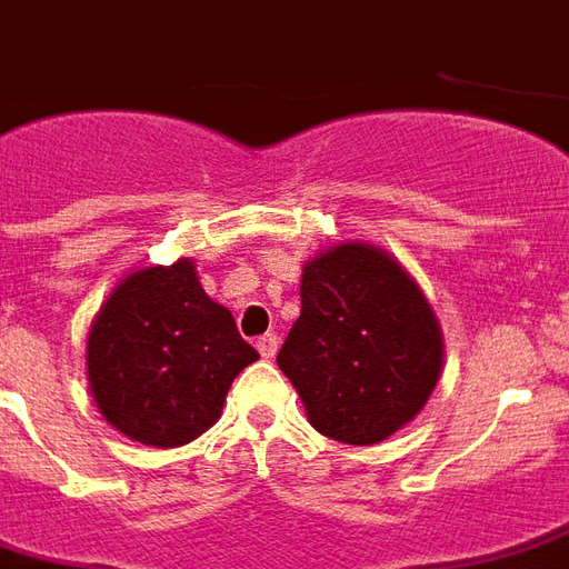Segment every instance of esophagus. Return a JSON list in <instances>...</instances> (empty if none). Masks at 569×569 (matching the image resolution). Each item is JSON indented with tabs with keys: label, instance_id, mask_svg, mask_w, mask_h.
I'll return each mask as SVG.
<instances>
[{
	"label": "esophagus",
	"instance_id": "obj_1",
	"mask_svg": "<svg viewBox=\"0 0 569 569\" xmlns=\"http://www.w3.org/2000/svg\"><path fill=\"white\" fill-rule=\"evenodd\" d=\"M256 349H259V355H262V358H274L277 349H280V337L271 331L262 333V337L256 340Z\"/></svg>",
	"mask_w": 569,
	"mask_h": 569
}]
</instances>
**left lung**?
<instances>
[{"label": "left lung", "instance_id": "8db88e82", "mask_svg": "<svg viewBox=\"0 0 569 569\" xmlns=\"http://www.w3.org/2000/svg\"><path fill=\"white\" fill-rule=\"evenodd\" d=\"M441 361L439 319L393 256L346 241L303 266L301 316L277 363L322 436H393L427 406Z\"/></svg>", "mask_w": 569, "mask_h": 569}]
</instances>
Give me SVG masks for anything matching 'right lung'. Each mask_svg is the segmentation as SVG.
<instances>
[{"label": "right lung", "instance_id": "right-lung-1", "mask_svg": "<svg viewBox=\"0 0 569 569\" xmlns=\"http://www.w3.org/2000/svg\"><path fill=\"white\" fill-rule=\"evenodd\" d=\"M256 358L190 259L124 277L86 346L89 388L107 423L151 448H179L217 423L229 385Z\"/></svg>", "mask_w": 569, "mask_h": 569}]
</instances>
